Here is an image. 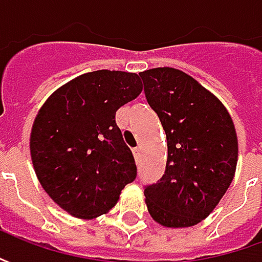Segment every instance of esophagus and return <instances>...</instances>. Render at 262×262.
I'll return each mask as SVG.
<instances>
[{"label": "esophagus", "instance_id": "obj_1", "mask_svg": "<svg viewBox=\"0 0 262 262\" xmlns=\"http://www.w3.org/2000/svg\"><path fill=\"white\" fill-rule=\"evenodd\" d=\"M133 153H134V157H136V162L138 163V162H140V159H141V148H140V147L133 148Z\"/></svg>", "mask_w": 262, "mask_h": 262}]
</instances>
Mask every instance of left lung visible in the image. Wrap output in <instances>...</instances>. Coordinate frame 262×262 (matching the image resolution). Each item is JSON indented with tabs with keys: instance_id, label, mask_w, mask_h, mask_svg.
I'll list each match as a JSON object with an SVG mask.
<instances>
[{
	"instance_id": "obj_1",
	"label": "left lung",
	"mask_w": 262,
	"mask_h": 262,
	"mask_svg": "<svg viewBox=\"0 0 262 262\" xmlns=\"http://www.w3.org/2000/svg\"><path fill=\"white\" fill-rule=\"evenodd\" d=\"M140 77L167 141L165 173L144 186L148 213L163 226H194L232 184L237 163L235 125L220 100L185 73L163 67Z\"/></svg>"
}]
</instances>
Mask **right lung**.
Here are the masks:
<instances>
[{
  "label": "right lung",
  "instance_id": "obj_1",
  "mask_svg": "<svg viewBox=\"0 0 262 262\" xmlns=\"http://www.w3.org/2000/svg\"><path fill=\"white\" fill-rule=\"evenodd\" d=\"M141 90L134 73L99 70L58 89L40 107L30 136L32 162L48 195L70 214H103L136 179V160L115 114Z\"/></svg>",
  "mask_w": 262,
  "mask_h": 262
}]
</instances>
